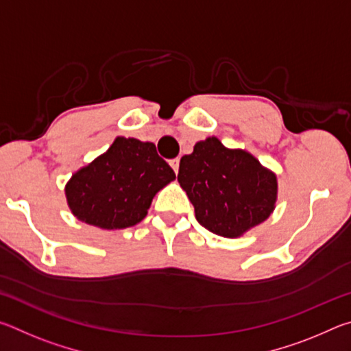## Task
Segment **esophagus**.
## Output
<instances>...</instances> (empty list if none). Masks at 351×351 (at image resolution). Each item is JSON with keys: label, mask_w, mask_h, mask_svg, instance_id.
Segmentation results:
<instances>
[{"label": "esophagus", "mask_w": 351, "mask_h": 351, "mask_svg": "<svg viewBox=\"0 0 351 351\" xmlns=\"http://www.w3.org/2000/svg\"><path fill=\"white\" fill-rule=\"evenodd\" d=\"M170 165H171V169L175 170V173H178V170H180V158L170 159Z\"/></svg>", "instance_id": "1"}]
</instances>
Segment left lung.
Instances as JSON below:
<instances>
[{"instance_id":"1","label":"left lung","mask_w":351,"mask_h":351,"mask_svg":"<svg viewBox=\"0 0 351 351\" xmlns=\"http://www.w3.org/2000/svg\"><path fill=\"white\" fill-rule=\"evenodd\" d=\"M178 181L198 223L234 239L263 223L277 199V178L245 150H229L217 138L195 144L181 158Z\"/></svg>"}]
</instances>
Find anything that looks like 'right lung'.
Listing matches in <instances>:
<instances>
[{
	"label": "right lung",
	"instance_id": "obj_1",
	"mask_svg": "<svg viewBox=\"0 0 351 351\" xmlns=\"http://www.w3.org/2000/svg\"><path fill=\"white\" fill-rule=\"evenodd\" d=\"M175 178L152 142L117 138L108 152L73 175L66 198L82 221L125 229L145 218L154 195Z\"/></svg>",
	"mask_w": 351,
	"mask_h": 351
}]
</instances>
